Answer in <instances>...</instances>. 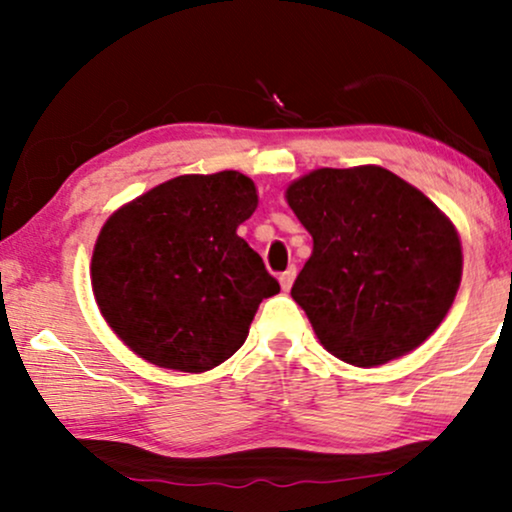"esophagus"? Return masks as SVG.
Returning <instances> with one entry per match:
<instances>
[{
    "mask_svg": "<svg viewBox=\"0 0 512 512\" xmlns=\"http://www.w3.org/2000/svg\"><path fill=\"white\" fill-rule=\"evenodd\" d=\"M293 279H296V267H289V269H286V272H281V274H279L281 289L289 291L291 286H293Z\"/></svg>",
    "mask_w": 512,
    "mask_h": 512,
    "instance_id": "1",
    "label": "esophagus"
}]
</instances>
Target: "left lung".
Instances as JSON below:
<instances>
[{"mask_svg":"<svg viewBox=\"0 0 512 512\" xmlns=\"http://www.w3.org/2000/svg\"><path fill=\"white\" fill-rule=\"evenodd\" d=\"M286 202L313 236L291 296L330 354L380 366L426 342L462 279L455 226L380 166L320 168Z\"/></svg>","mask_w":512,"mask_h":512,"instance_id":"left-lung-1","label":"left lung"}]
</instances>
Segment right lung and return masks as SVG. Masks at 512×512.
Returning <instances> with one entry per match:
<instances>
[{
    "label": "right lung",
    "instance_id": "add662e5",
    "mask_svg": "<svg viewBox=\"0 0 512 512\" xmlns=\"http://www.w3.org/2000/svg\"><path fill=\"white\" fill-rule=\"evenodd\" d=\"M257 209L255 182L238 170L180 175L110 216L91 260L108 325L161 368L204 373L248 337L279 281L236 228Z\"/></svg>",
    "mask_w": 512,
    "mask_h": 512
}]
</instances>
